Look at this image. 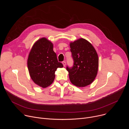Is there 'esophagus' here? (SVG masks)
Here are the masks:
<instances>
[{
	"label": "esophagus",
	"instance_id": "esophagus-1",
	"mask_svg": "<svg viewBox=\"0 0 129 129\" xmlns=\"http://www.w3.org/2000/svg\"><path fill=\"white\" fill-rule=\"evenodd\" d=\"M62 64H63V66L65 67V65H66V62H65V61H63V62H62Z\"/></svg>",
	"mask_w": 129,
	"mask_h": 129
}]
</instances>
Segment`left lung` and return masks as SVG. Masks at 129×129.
I'll list each match as a JSON object with an SVG mask.
<instances>
[{"mask_svg": "<svg viewBox=\"0 0 129 129\" xmlns=\"http://www.w3.org/2000/svg\"><path fill=\"white\" fill-rule=\"evenodd\" d=\"M73 65L66 69L72 84L84 87L91 84L94 80L99 68L98 53L89 42L80 38L70 43Z\"/></svg>", "mask_w": 129, "mask_h": 129, "instance_id": "8db88e82", "label": "left lung"}]
</instances>
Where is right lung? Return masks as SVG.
<instances>
[{"mask_svg": "<svg viewBox=\"0 0 129 129\" xmlns=\"http://www.w3.org/2000/svg\"><path fill=\"white\" fill-rule=\"evenodd\" d=\"M27 67L34 82L46 88L53 82L57 69L63 67V65L58 61L57 54L53 50V44L42 38L35 43L30 51Z\"/></svg>", "mask_w": 129, "mask_h": 129, "instance_id": "right-lung-1", "label": "right lung"}]
</instances>
